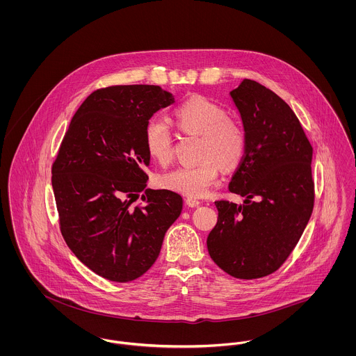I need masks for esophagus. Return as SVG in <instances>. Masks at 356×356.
<instances>
[{"label":"esophagus","mask_w":356,"mask_h":356,"mask_svg":"<svg viewBox=\"0 0 356 356\" xmlns=\"http://www.w3.org/2000/svg\"><path fill=\"white\" fill-rule=\"evenodd\" d=\"M186 203H187V206H188V207H197V206L200 204V202H199L197 199H195V197H191V196L186 199Z\"/></svg>","instance_id":"1"}]
</instances>
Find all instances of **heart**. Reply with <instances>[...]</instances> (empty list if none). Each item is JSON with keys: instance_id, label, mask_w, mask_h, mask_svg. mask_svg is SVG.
<instances>
[{"instance_id": "obj_1", "label": "heart", "mask_w": 356, "mask_h": 356, "mask_svg": "<svg viewBox=\"0 0 356 356\" xmlns=\"http://www.w3.org/2000/svg\"><path fill=\"white\" fill-rule=\"evenodd\" d=\"M173 122L187 134L202 139L199 146L200 163L179 166L161 176L165 188L191 197L207 195L218 179L220 166L232 169L240 164L246 150V134L240 123L227 118L218 103L195 96L186 100L173 112ZM145 146L147 153L160 164L172 160L173 134L169 123L153 116L145 126Z\"/></svg>"}]
</instances>
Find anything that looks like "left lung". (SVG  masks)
<instances>
[{"label": "left lung", "instance_id": "left-lung-1", "mask_svg": "<svg viewBox=\"0 0 356 356\" xmlns=\"http://www.w3.org/2000/svg\"><path fill=\"white\" fill-rule=\"evenodd\" d=\"M230 96L241 115L246 150L229 191L243 204L218 200L207 249L238 279L275 273L298 244L314 204L313 147L289 104L264 85L243 80Z\"/></svg>", "mask_w": 356, "mask_h": 356}]
</instances>
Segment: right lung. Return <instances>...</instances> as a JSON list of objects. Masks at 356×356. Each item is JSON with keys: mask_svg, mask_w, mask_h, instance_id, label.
Listing matches in <instances>:
<instances>
[{"mask_svg": "<svg viewBox=\"0 0 356 356\" xmlns=\"http://www.w3.org/2000/svg\"><path fill=\"white\" fill-rule=\"evenodd\" d=\"M175 102L157 85H115L90 93L74 113L53 164L62 236L95 274L130 282L157 260L183 197L146 188L145 126ZM145 191V203L131 207Z\"/></svg>", "mask_w": 356, "mask_h": 356, "instance_id": "add662e5", "label": "right lung"}]
</instances>
